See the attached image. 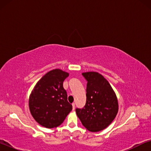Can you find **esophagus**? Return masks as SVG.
Wrapping results in <instances>:
<instances>
[{"instance_id": "1", "label": "esophagus", "mask_w": 151, "mask_h": 151, "mask_svg": "<svg viewBox=\"0 0 151 151\" xmlns=\"http://www.w3.org/2000/svg\"><path fill=\"white\" fill-rule=\"evenodd\" d=\"M72 105H73V109L75 110V104L73 103L72 104Z\"/></svg>"}]
</instances>
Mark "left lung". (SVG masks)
<instances>
[{"label": "left lung", "mask_w": 151, "mask_h": 151, "mask_svg": "<svg viewBox=\"0 0 151 151\" xmlns=\"http://www.w3.org/2000/svg\"><path fill=\"white\" fill-rule=\"evenodd\" d=\"M82 75L87 81L86 102L83 109L76 112L82 124L91 132H99L113 121L119 111L115 93L104 76L96 72Z\"/></svg>", "instance_id": "left-lung-1"}]
</instances>
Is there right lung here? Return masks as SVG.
Segmentation results:
<instances>
[{
	"label": "right lung",
	"instance_id": "add662e5",
	"mask_svg": "<svg viewBox=\"0 0 151 151\" xmlns=\"http://www.w3.org/2000/svg\"><path fill=\"white\" fill-rule=\"evenodd\" d=\"M69 73L54 69L48 72L36 84L30 94V112L38 123L48 129L57 127L63 123L72 111L67 101L63 82Z\"/></svg>",
	"mask_w": 151,
	"mask_h": 151
}]
</instances>
